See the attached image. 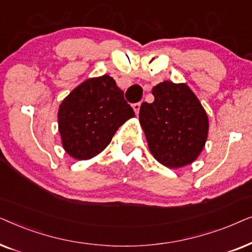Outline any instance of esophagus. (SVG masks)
<instances>
[{
  "mask_svg": "<svg viewBox=\"0 0 252 252\" xmlns=\"http://www.w3.org/2000/svg\"><path fill=\"white\" fill-rule=\"evenodd\" d=\"M140 108H141V103H135V104H133V110L134 112L136 113V115H139V111H140Z\"/></svg>",
  "mask_w": 252,
  "mask_h": 252,
  "instance_id": "34e87169",
  "label": "esophagus"
}]
</instances>
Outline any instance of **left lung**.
Returning a JSON list of instances; mask_svg holds the SVG:
<instances>
[{
	"mask_svg": "<svg viewBox=\"0 0 252 252\" xmlns=\"http://www.w3.org/2000/svg\"><path fill=\"white\" fill-rule=\"evenodd\" d=\"M155 101L143 102L139 120L155 159L168 168L184 167L204 149L209 118L187 84L163 81L153 88Z\"/></svg>",
	"mask_w": 252,
	"mask_h": 252,
	"instance_id": "left-lung-1",
	"label": "left lung"
}]
</instances>
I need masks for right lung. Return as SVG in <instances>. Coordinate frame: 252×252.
<instances>
[{
	"instance_id": "1",
	"label": "right lung",
	"mask_w": 252,
	"mask_h": 252,
	"mask_svg": "<svg viewBox=\"0 0 252 252\" xmlns=\"http://www.w3.org/2000/svg\"><path fill=\"white\" fill-rule=\"evenodd\" d=\"M135 116L124 92L108 74L89 78L61 103L58 130L64 150L87 160L108 147L117 129Z\"/></svg>"
}]
</instances>
